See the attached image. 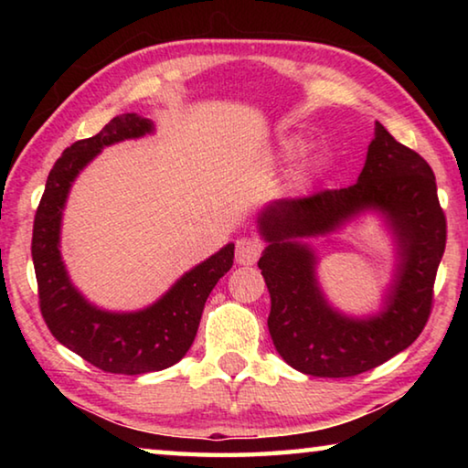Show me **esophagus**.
<instances>
[{
	"label": "esophagus",
	"instance_id": "obj_1",
	"mask_svg": "<svg viewBox=\"0 0 468 468\" xmlns=\"http://www.w3.org/2000/svg\"><path fill=\"white\" fill-rule=\"evenodd\" d=\"M260 253H262V243L258 239H253V237H241V239H237V245H235L237 264L241 266L256 264Z\"/></svg>",
	"mask_w": 468,
	"mask_h": 468
}]
</instances>
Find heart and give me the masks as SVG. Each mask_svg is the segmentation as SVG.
Instances as JSON below:
<instances>
[{"instance_id": "b5f03b06", "label": "heart", "mask_w": 468, "mask_h": 468, "mask_svg": "<svg viewBox=\"0 0 468 468\" xmlns=\"http://www.w3.org/2000/svg\"><path fill=\"white\" fill-rule=\"evenodd\" d=\"M281 150L282 154L287 158H297L305 153V142L297 138V136H291V138H284L281 142Z\"/></svg>"}]
</instances>
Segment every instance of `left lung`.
Here are the masks:
<instances>
[{"label": "left lung", "instance_id": "8db88e82", "mask_svg": "<svg viewBox=\"0 0 468 468\" xmlns=\"http://www.w3.org/2000/svg\"><path fill=\"white\" fill-rule=\"evenodd\" d=\"M382 216L393 235L397 268L383 310L348 316L332 306L317 281L312 236H325L361 214ZM266 241L258 268L271 292L268 330L292 369L315 378H351L405 351L431 312L433 281L446 248V217L435 176L423 156L376 122L357 184L258 212Z\"/></svg>", "mask_w": 468, "mask_h": 468}]
</instances>
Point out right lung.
I'll return each mask as SVG.
<instances>
[{
  "label": "right lung",
  "mask_w": 468,
  "mask_h": 468,
  "mask_svg": "<svg viewBox=\"0 0 468 468\" xmlns=\"http://www.w3.org/2000/svg\"><path fill=\"white\" fill-rule=\"evenodd\" d=\"M153 132L154 123L146 117L123 113L113 117L97 136L78 140L63 150L47 177L33 227V264L47 326L63 346L109 374H150L184 359L200 326L206 299L220 276L231 271L235 256V245L227 243L138 312L102 310L69 279L59 243L72 184L105 146Z\"/></svg>",
  "instance_id": "right-lung-1"
}]
</instances>
